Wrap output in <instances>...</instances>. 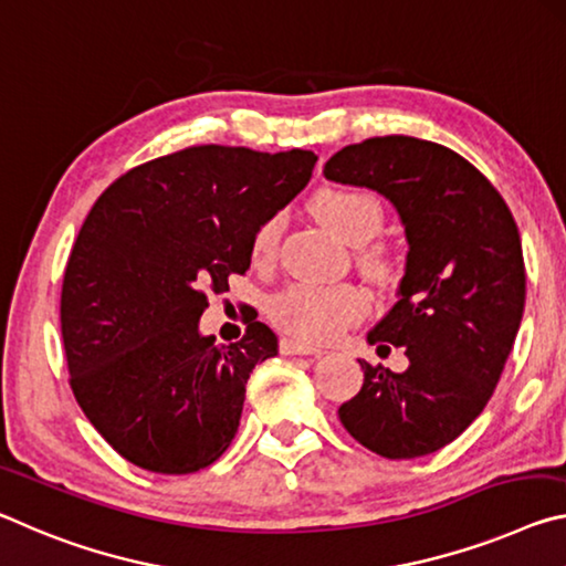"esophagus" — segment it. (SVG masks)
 <instances>
[{"mask_svg": "<svg viewBox=\"0 0 566 566\" xmlns=\"http://www.w3.org/2000/svg\"><path fill=\"white\" fill-rule=\"evenodd\" d=\"M281 354H285V356H321L323 350L313 348V346H305L295 338H283L281 340Z\"/></svg>", "mask_w": 566, "mask_h": 566, "instance_id": "obj_1", "label": "esophagus"}]
</instances>
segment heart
<instances>
[{
    "label": "heart",
    "instance_id": "1",
    "mask_svg": "<svg viewBox=\"0 0 566 566\" xmlns=\"http://www.w3.org/2000/svg\"><path fill=\"white\" fill-rule=\"evenodd\" d=\"M313 212L326 226L333 235H338L346 243L360 245L378 233L384 222V208L376 196L366 190L350 188H323L313 198ZM285 226L281 212L265 218L255 228L250 255L255 263H271L277 250ZM370 273L386 275L388 261L381 253H370L366 258ZM368 301L354 285H321V283H291L283 291H277L268 301V316L277 328H283L291 336L308 340V344H326L340 331H346L350 323L366 316Z\"/></svg>",
    "mask_w": 566,
    "mask_h": 566
}]
</instances>
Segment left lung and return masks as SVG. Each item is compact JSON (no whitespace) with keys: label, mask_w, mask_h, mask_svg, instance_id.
Returning <instances> with one entry per match:
<instances>
[{"label":"left lung","mask_w":566,"mask_h":566,"mask_svg":"<svg viewBox=\"0 0 566 566\" xmlns=\"http://www.w3.org/2000/svg\"><path fill=\"white\" fill-rule=\"evenodd\" d=\"M323 175L384 196L409 240L398 301L368 331V344L403 348L409 368L358 360L364 386L340 423L378 457H426L484 411L512 354L526 298L514 216L474 165L419 137L348 145Z\"/></svg>","instance_id":"8db88e82"}]
</instances>
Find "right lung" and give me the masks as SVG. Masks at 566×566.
Returning <instances> with one entry per match:
<instances>
[{
	"mask_svg": "<svg viewBox=\"0 0 566 566\" xmlns=\"http://www.w3.org/2000/svg\"><path fill=\"white\" fill-rule=\"evenodd\" d=\"M316 160L198 145L125 172L92 206L64 268V356L80 409L129 464L192 474L235 439L248 378L277 338L253 321L218 346L200 316Z\"/></svg>",
	"mask_w": 566,
	"mask_h": 566,
	"instance_id": "obj_1",
	"label": "right lung"
}]
</instances>
